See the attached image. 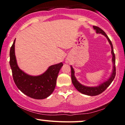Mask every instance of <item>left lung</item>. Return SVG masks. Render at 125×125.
<instances>
[{
  "mask_svg": "<svg viewBox=\"0 0 125 125\" xmlns=\"http://www.w3.org/2000/svg\"><path fill=\"white\" fill-rule=\"evenodd\" d=\"M94 29L95 30H96V33H101L102 34L104 35L108 39V42L110 43L111 46V48H112V61L114 63V69H113V73L112 75H111V77H110V78L107 81L105 82V83H102L101 85L96 86V87H88V86H83V85H81V83H78V81L77 80L76 78L74 76V69L73 67L71 66V80L72 83H73L74 86L75 87V88L79 92H80L81 93L83 94L89 95V96H96V95L101 94V93H102L109 86L111 83H112L113 80L115 78V75H116V67H115V55L114 52V48H113V45L112 44V42L110 40L108 36L106 35V34L105 33L104 30H102L101 28L97 26H94Z\"/></svg>",
  "mask_w": 125,
  "mask_h": 125,
  "instance_id": "obj_1",
  "label": "left lung"
}]
</instances>
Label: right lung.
<instances>
[{"mask_svg": "<svg viewBox=\"0 0 125 125\" xmlns=\"http://www.w3.org/2000/svg\"><path fill=\"white\" fill-rule=\"evenodd\" d=\"M15 40L10 50V65L13 80L17 87L29 97L42 99L49 96L55 89L58 74L62 62L50 66L44 74L33 77L29 75L19 68L14 54Z\"/></svg>", "mask_w": 125, "mask_h": 125, "instance_id": "add662e5", "label": "right lung"}]
</instances>
